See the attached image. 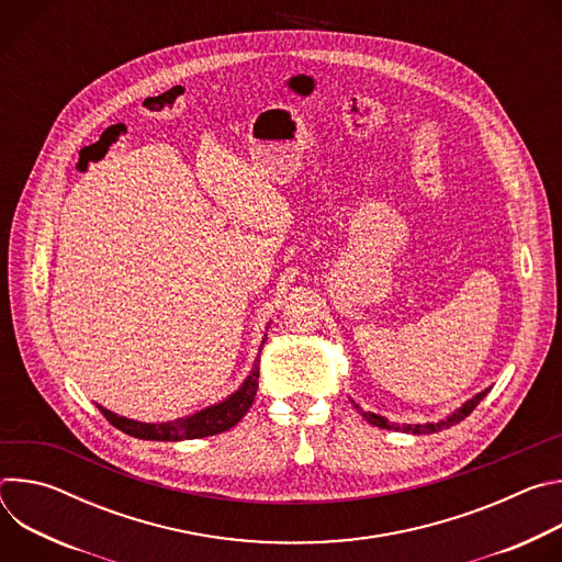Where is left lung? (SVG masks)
<instances>
[{"instance_id":"1","label":"left lung","mask_w":562,"mask_h":562,"mask_svg":"<svg viewBox=\"0 0 562 562\" xmlns=\"http://www.w3.org/2000/svg\"><path fill=\"white\" fill-rule=\"evenodd\" d=\"M487 391H490V389H487ZM487 391L477 393L473 400H469L467 405H462L460 412H456L453 416H449L447 420H440V423H436V425H431V423H429V425H395V423H389V420H384V418H380V416H375V414H367V412H362V418H364L367 423H371L373 427H380V429H391V431L403 429V431H407V434H436V431L449 429V427L458 425L460 420H464V418L477 407L480 400H483V397L487 395Z\"/></svg>"}]
</instances>
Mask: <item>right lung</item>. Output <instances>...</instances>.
<instances>
[{
  "mask_svg": "<svg viewBox=\"0 0 562 562\" xmlns=\"http://www.w3.org/2000/svg\"><path fill=\"white\" fill-rule=\"evenodd\" d=\"M260 358L256 360L254 373L249 375V380L243 384V389L235 391L231 397H226L224 403L209 407L204 412H198L193 416H187L182 420L176 423H162V425H148V423H135V420H126L122 416H115L106 409L100 407V412L104 414V418L120 431L142 438V440H193V438H206V436H215L222 434L231 427H235L239 420L245 418V414L249 412V407L254 405V397L258 391V369Z\"/></svg>",
  "mask_w": 562,
  "mask_h": 562,
  "instance_id": "add662e5",
  "label": "right lung"
}]
</instances>
